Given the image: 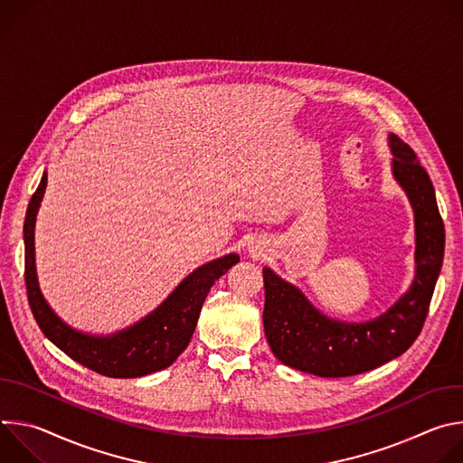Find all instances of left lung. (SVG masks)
<instances>
[{
  "mask_svg": "<svg viewBox=\"0 0 463 463\" xmlns=\"http://www.w3.org/2000/svg\"><path fill=\"white\" fill-rule=\"evenodd\" d=\"M390 148L393 175L416 216L414 284L379 318L346 324L324 317L295 286L263 269V329L277 359L291 368L320 377L357 375L400 357L421 334L443 261L445 227L434 186L414 150L398 136H390Z\"/></svg>",
  "mask_w": 463,
  "mask_h": 463,
  "instance_id": "8db88e82",
  "label": "left lung"
}]
</instances>
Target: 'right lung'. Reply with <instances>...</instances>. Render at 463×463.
<instances>
[{
    "mask_svg": "<svg viewBox=\"0 0 463 463\" xmlns=\"http://www.w3.org/2000/svg\"><path fill=\"white\" fill-rule=\"evenodd\" d=\"M45 184L47 174H43L36 192L31 197L24 227L27 298L43 335L65 355L106 377H143L170 366L188 346L211 288L234 263L240 261V256L227 254L195 269L179 284V288L163 302L161 307L134 327L126 329V332L113 337L82 335L70 326H65L51 311L36 282L34 222Z\"/></svg>",
    "mask_w": 463,
    "mask_h": 463,
    "instance_id": "right-lung-1",
    "label": "right lung"
}]
</instances>
